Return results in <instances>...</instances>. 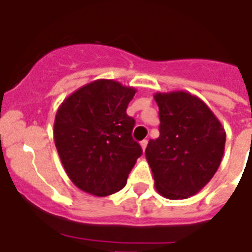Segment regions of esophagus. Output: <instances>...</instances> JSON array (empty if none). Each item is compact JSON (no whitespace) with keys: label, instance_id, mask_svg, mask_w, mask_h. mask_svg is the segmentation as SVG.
Segmentation results:
<instances>
[{"label":"esophagus","instance_id":"obj_1","mask_svg":"<svg viewBox=\"0 0 252 252\" xmlns=\"http://www.w3.org/2000/svg\"><path fill=\"white\" fill-rule=\"evenodd\" d=\"M147 143H149V141H147V139H143V141H141V147H142L143 151H145L146 147H147Z\"/></svg>","mask_w":252,"mask_h":252}]
</instances>
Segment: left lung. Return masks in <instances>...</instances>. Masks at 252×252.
<instances>
[{"instance_id": "1", "label": "left lung", "mask_w": 252, "mask_h": 252, "mask_svg": "<svg viewBox=\"0 0 252 252\" xmlns=\"http://www.w3.org/2000/svg\"><path fill=\"white\" fill-rule=\"evenodd\" d=\"M160 136L150 139L146 158L156 191L183 200L208 185L220 165L225 130L210 107L185 91L155 94Z\"/></svg>"}]
</instances>
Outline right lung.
Instances as JSON below:
<instances>
[{
  "label": "right lung",
  "mask_w": 252,
  "mask_h": 252,
  "mask_svg": "<svg viewBox=\"0 0 252 252\" xmlns=\"http://www.w3.org/2000/svg\"><path fill=\"white\" fill-rule=\"evenodd\" d=\"M137 91L97 79L66 97L54 124L55 146L67 177L79 189L105 197L120 191L142 155L126 115Z\"/></svg>",
  "instance_id": "obj_1"
}]
</instances>
